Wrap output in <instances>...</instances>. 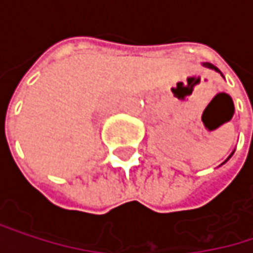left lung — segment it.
<instances>
[{"label": "left lung", "mask_w": 253, "mask_h": 253, "mask_svg": "<svg viewBox=\"0 0 253 253\" xmlns=\"http://www.w3.org/2000/svg\"><path fill=\"white\" fill-rule=\"evenodd\" d=\"M204 66H205V67H208V69H211V70H215V72H218V73H220V75H221V72H220V70H218V69H217V67H215V66H212V64H211V63H204ZM221 76H223V75H221ZM233 152H234V151H233ZM233 152H231V154H230V157H228L227 160H226V161H224V163H227L228 160H230V158H231V155H233ZM224 163H223V164H224Z\"/></svg>", "instance_id": "left-lung-1"}]
</instances>
